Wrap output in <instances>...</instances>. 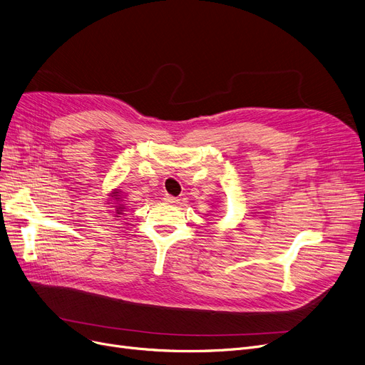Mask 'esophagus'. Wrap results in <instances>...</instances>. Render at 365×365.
<instances>
[{
  "label": "esophagus",
  "instance_id": "obj_1",
  "mask_svg": "<svg viewBox=\"0 0 365 365\" xmlns=\"http://www.w3.org/2000/svg\"><path fill=\"white\" fill-rule=\"evenodd\" d=\"M164 201H165V202H170V204H176L179 200H178L176 197H173V195H168V194H167V195L164 197Z\"/></svg>",
  "mask_w": 365,
  "mask_h": 365
}]
</instances>
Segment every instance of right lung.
Wrapping results in <instances>:
<instances>
[{
	"instance_id": "1",
	"label": "right lung",
	"mask_w": 365,
	"mask_h": 365,
	"mask_svg": "<svg viewBox=\"0 0 365 365\" xmlns=\"http://www.w3.org/2000/svg\"><path fill=\"white\" fill-rule=\"evenodd\" d=\"M118 194H120V192H113V195H112V197H113L115 200H118V198H117V197H120ZM120 205H121V204H120ZM120 208H121V207H120ZM117 212H118V210H117ZM118 215H120V212H118Z\"/></svg>"
}]
</instances>
